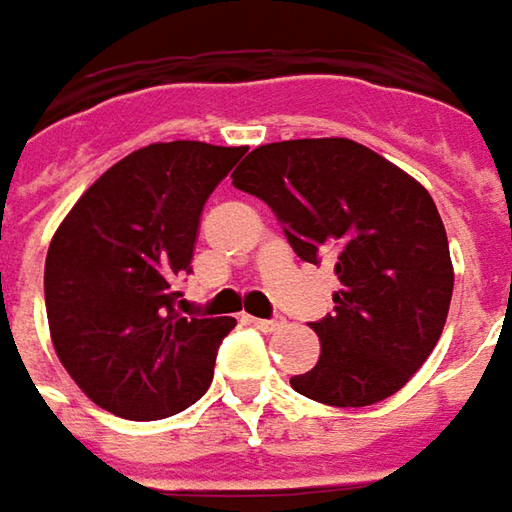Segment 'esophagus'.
Wrapping results in <instances>:
<instances>
[{"mask_svg":"<svg viewBox=\"0 0 512 512\" xmlns=\"http://www.w3.org/2000/svg\"><path fill=\"white\" fill-rule=\"evenodd\" d=\"M257 330H263V333H274V330L283 328V319H249Z\"/></svg>","mask_w":512,"mask_h":512,"instance_id":"obj_1","label":"esophagus"}]
</instances>
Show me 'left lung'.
I'll return each instance as SVG.
<instances>
[{
	"mask_svg": "<svg viewBox=\"0 0 512 512\" xmlns=\"http://www.w3.org/2000/svg\"><path fill=\"white\" fill-rule=\"evenodd\" d=\"M232 184L269 204L297 257H336V308L311 322L322 356L291 387L328 406L395 395L434 350L454 291L446 227L429 190L344 137L260 145Z\"/></svg>",
	"mask_w": 512,
	"mask_h": 512,
	"instance_id": "1",
	"label": "left lung"
}]
</instances>
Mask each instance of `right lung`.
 <instances>
[{
  "mask_svg": "<svg viewBox=\"0 0 512 512\" xmlns=\"http://www.w3.org/2000/svg\"><path fill=\"white\" fill-rule=\"evenodd\" d=\"M246 148L154 142L111 165L55 229L44 263L52 347L86 398L125 420H162L212 384L232 316H182L204 201Z\"/></svg>",
  "mask_w": 512,
  "mask_h": 512,
  "instance_id": "obj_1",
  "label": "right lung"
}]
</instances>
